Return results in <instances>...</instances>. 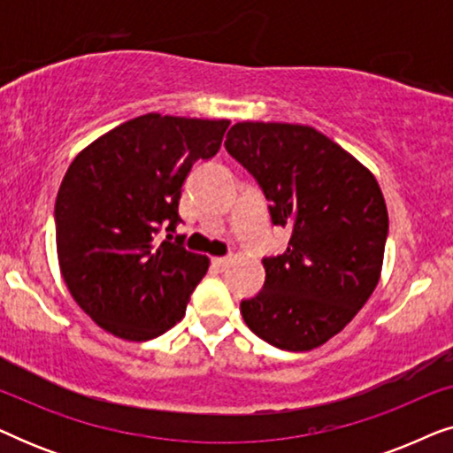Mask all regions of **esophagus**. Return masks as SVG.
Instances as JSON below:
<instances>
[{
  "label": "esophagus",
  "instance_id": "34e87169",
  "mask_svg": "<svg viewBox=\"0 0 453 453\" xmlns=\"http://www.w3.org/2000/svg\"><path fill=\"white\" fill-rule=\"evenodd\" d=\"M228 262H231V259L228 257H212V265L216 270H225L226 265H228Z\"/></svg>",
  "mask_w": 453,
  "mask_h": 453
}]
</instances>
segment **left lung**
I'll use <instances>...</instances> for the list:
<instances>
[{
    "label": "left lung",
    "instance_id": "8db88e82",
    "mask_svg": "<svg viewBox=\"0 0 453 453\" xmlns=\"http://www.w3.org/2000/svg\"><path fill=\"white\" fill-rule=\"evenodd\" d=\"M225 146L262 188L272 225L290 231L287 251L262 259V290L241 301L245 324L276 349H318L344 330L380 282L388 239L380 185L309 126L234 123Z\"/></svg>",
    "mask_w": 453,
    "mask_h": 453
}]
</instances>
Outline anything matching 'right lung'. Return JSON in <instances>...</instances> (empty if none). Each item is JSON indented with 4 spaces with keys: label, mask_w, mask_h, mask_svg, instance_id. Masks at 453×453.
Wrapping results in <instances>:
<instances>
[{
    "label": "right lung",
    "mask_w": 453,
    "mask_h": 453,
    "mask_svg": "<svg viewBox=\"0 0 453 453\" xmlns=\"http://www.w3.org/2000/svg\"><path fill=\"white\" fill-rule=\"evenodd\" d=\"M228 123L148 113L72 160L55 202L61 276L82 311L113 336L152 340L185 315L210 262L154 237L181 222L185 177L196 160L220 150Z\"/></svg>",
    "instance_id": "add662e5"
}]
</instances>
